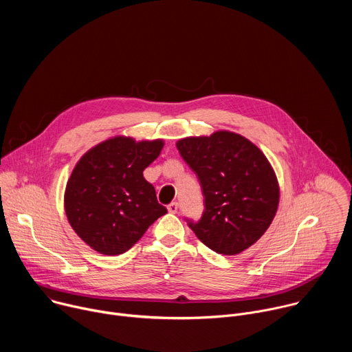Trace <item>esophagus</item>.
I'll return each instance as SVG.
<instances>
[{
	"label": "esophagus",
	"instance_id": "34e87169",
	"mask_svg": "<svg viewBox=\"0 0 352 352\" xmlns=\"http://www.w3.org/2000/svg\"><path fill=\"white\" fill-rule=\"evenodd\" d=\"M167 210L173 214H175L178 212V204L177 202H171L168 206H167Z\"/></svg>",
	"mask_w": 352,
	"mask_h": 352
}]
</instances>
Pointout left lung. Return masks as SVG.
<instances>
[{
  "label": "left lung",
  "mask_w": 352,
  "mask_h": 352,
  "mask_svg": "<svg viewBox=\"0 0 352 352\" xmlns=\"http://www.w3.org/2000/svg\"><path fill=\"white\" fill-rule=\"evenodd\" d=\"M177 148L205 196L200 220H186L195 235L223 255L254 245L272 224L280 199L277 177L262 150L228 131L179 139Z\"/></svg>",
  "instance_id": "8db88e82"
}]
</instances>
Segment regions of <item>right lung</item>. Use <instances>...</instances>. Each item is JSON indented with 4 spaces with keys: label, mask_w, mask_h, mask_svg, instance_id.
Masks as SVG:
<instances>
[{
    "label": "right lung",
    "mask_w": 352,
    "mask_h": 352,
    "mask_svg": "<svg viewBox=\"0 0 352 352\" xmlns=\"http://www.w3.org/2000/svg\"><path fill=\"white\" fill-rule=\"evenodd\" d=\"M164 142L116 136L86 152L65 188L64 206L78 236L102 255L131 249L167 209L143 171L160 155Z\"/></svg>",
    "instance_id": "add662e5"
}]
</instances>
